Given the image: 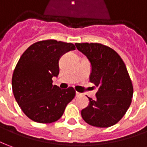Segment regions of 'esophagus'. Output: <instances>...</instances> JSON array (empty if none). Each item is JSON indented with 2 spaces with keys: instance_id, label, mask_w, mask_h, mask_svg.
<instances>
[{
  "instance_id": "1",
  "label": "esophagus",
  "mask_w": 147,
  "mask_h": 147,
  "mask_svg": "<svg viewBox=\"0 0 147 147\" xmlns=\"http://www.w3.org/2000/svg\"><path fill=\"white\" fill-rule=\"evenodd\" d=\"M79 96H81V94L77 92V93H76V97H79Z\"/></svg>"
}]
</instances>
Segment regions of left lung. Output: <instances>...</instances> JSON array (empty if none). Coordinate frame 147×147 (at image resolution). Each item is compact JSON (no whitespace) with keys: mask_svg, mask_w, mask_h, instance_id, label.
<instances>
[{"mask_svg":"<svg viewBox=\"0 0 147 147\" xmlns=\"http://www.w3.org/2000/svg\"><path fill=\"white\" fill-rule=\"evenodd\" d=\"M91 64L90 82L98 90L96 98L82 110V117L89 125L110 127L118 122L131 104L133 85L126 65L113 49L99 43H76Z\"/></svg>","mask_w":147,"mask_h":147,"instance_id":"1","label":"left lung"}]
</instances>
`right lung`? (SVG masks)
<instances>
[{"label": "right lung", "mask_w": 147, "mask_h": 147, "mask_svg": "<svg viewBox=\"0 0 147 147\" xmlns=\"http://www.w3.org/2000/svg\"><path fill=\"white\" fill-rule=\"evenodd\" d=\"M75 45L56 40L37 41L23 53L12 78L13 92L24 114L34 122L51 123L62 116L75 97L73 87L61 90L53 85L59 74V59Z\"/></svg>", "instance_id": "right-lung-1"}]
</instances>
